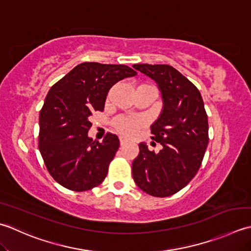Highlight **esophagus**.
<instances>
[{
    "instance_id": "1",
    "label": "esophagus",
    "mask_w": 251,
    "mask_h": 251,
    "mask_svg": "<svg viewBox=\"0 0 251 251\" xmlns=\"http://www.w3.org/2000/svg\"><path fill=\"white\" fill-rule=\"evenodd\" d=\"M119 141H120V145L121 146H124V145H126V144H127V141L125 136H119Z\"/></svg>"
}]
</instances>
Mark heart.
Wrapping results in <instances>:
<instances>
[{"mask_svg": "<svg viewBox=\"0 0 251 251\" xmlns=\"http://www.w3.org/2000/svg\"><path fill=\"white\" fill-rule=\"evenodd\" d=\"M143 126V121L134 117L121 116L114 120L115 129L126 136L135 135Z\"/></svg>", "mask_w": 251, "mask_h": 251, "instance_id": "b5f03b06", "label": "heart"}]
</instances>
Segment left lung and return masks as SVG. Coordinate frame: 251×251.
Instances as JSON below:
<instances>
[{
    "label": "left lung",
    "instance_id": "1",
    "mask_svg": "<svg viewBox=\"0 0 251 251\" xmlns=\"http://www.w3.org/2000/svg\"><path fill=\"white\" fill-rule=\"evenodd\" d=\"M133 68L155 80L163 109L151 127L159 152L139 145L132 176L143 192L168 197L181 191L196 176L209 142L208 117L201 92L186 76L169 65L136 64Z\"/></svg>",
    "mask_w": 251,
    "mask_h": 251
}]
</instances>
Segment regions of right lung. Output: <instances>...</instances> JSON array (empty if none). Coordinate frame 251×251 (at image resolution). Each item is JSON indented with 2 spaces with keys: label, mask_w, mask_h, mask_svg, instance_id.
Returning a JSON list of instances; mask_svg holds the SVG:
<instances>
[{
  "label": "right lung",
  "mask_w": 251,
  "mask_h": 251,
  "mask_svg": "<svg viewBox=\"0 0 251 251\" xmlns=\"http://www.w3.org/2000/svg\"><path fill=\"white\" fill-rule=\"evenodd\" d=\"M136 75L126 65L92 61L75 66L50 88L40 110L39 150L61 186L84 192L105 180L119 139L109 132L101 143L89 137L91 116L104 110L112 85Z\"/></svg>",
  "instance_id": "obj_1"
}]
</instances>
